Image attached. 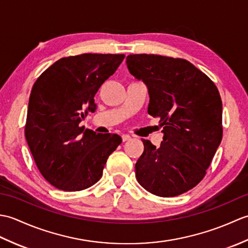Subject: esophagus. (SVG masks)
Returning <instances> with one entry per match:
<instances>
[{"label": "esophagus", "instance_id": "34e87169", "mask_svg": "<svg viewBox=\"0 0 248 248\" xmlns=\"http://www.w3.org/2000/svg\"><path fill=\"white\" fill-rule=\"evenodd\" d=\"M121 139H123V141H127V140H131V136L129 134H123Z\"/></svg>", "mask_w": 248, "mask_h": 248}]
</instances>
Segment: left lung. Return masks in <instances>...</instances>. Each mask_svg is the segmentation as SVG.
Here are the masks:
<instances>
[{
	"mask_svg": "<svg viewBox=\"0 0 248 248\" xmlns=\"http://www.w3.org/2000/svg\"><path fill=\"white\" fill-rule=\"evenodd\" d=\"M131 75L148 88V114L160 118V148L143 140L135 176L161 197L187 192L202 180L223 138V104L215 84L191 62L155 55L127 56Z\"/></svg>",
	"mask_w": 248,
	"mask_h": 248,
	"instance_id": "obj_1",
	"label": "left lung"
}]
</instances>
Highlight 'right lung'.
I'll return each mask as SVG.
<instances>
[{
	"mask_svg": "<svg viewBox=\"0 0 248 248\" xmlns=\"http://www.w3.org/2000/svg\"><path fill=\"white\" fill-rule=\"evenodd\" d=\"M124 59V54L93 53L62 57L31 88L25 139L40 173L59 189L93 186L121 144L117 134H97L78 124L94 112V94Z\"/></svg>",
	"mask_w": 248,
	"mask_h": 248,
	"instance_id": "right-lung-1",
	"label": "right lung"
}]
</instances>
